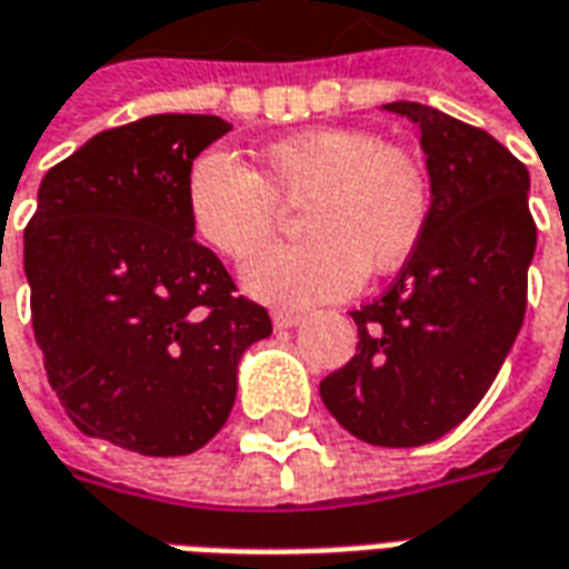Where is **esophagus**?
I'll list each match as a JSON object with an SVG mask.
<instances>
[{"label": "esophagus", "mask_w": 569, "mask_h": 569, "mask_svg": "<svg viewBox=\"0 0 569 569\" xmlns=\"http://www.w3.org/2000/svg\"><path fill=\"white\" fill-rule=\"evenodd\" d=\"M271 320L277 329H292V326L301 322V313H298V310H273Z\"/></svg>", "instance_id": "obj_1"}]
</instances>
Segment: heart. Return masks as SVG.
<instances>
[{
	"mask_svg": "<svg viewBox=\"0 0 569 569\" xmlns=\"http://www.w3.org/2000/svg\"><path fill=\"white\" fill-rule=\"evenodd\" d=\"M264 170L224 149L198 154L186 176L188 222L228 259L271 240L280 200H305L308 240L247 261L243 289L277 308H310L357 292L366 271L387 273L415 252L429 222V182L415 154L350 128L301 130L261 151Z\"/></svg>",
	"mask_w": 569,
	"mask_h": 569,
	"instance_id": "obj_1",
	"label": "heart"
}]
</instances>
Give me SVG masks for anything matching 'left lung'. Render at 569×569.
Returning <instances> with one entry per match:
<instances>
[{
    "instance_id": "obj_1",
    "label": "left lung",
    "mask_w": 569,
    "mask_h": 569,
    "mask_svg": "<svg viewBox=\"0 0 569 569\" xmlns=\"http://www.w3.org/2000/svg\"><path fill=\"white\" fill-rule=\"evenodd\" d=\"M383 112L420 128L429 222L393 286L350 313L357 353L320 396L357 439L418 448L463 423L509 357L537 224L527 167L488 130L408 100Z\"/></svg>"
}]
</instances>
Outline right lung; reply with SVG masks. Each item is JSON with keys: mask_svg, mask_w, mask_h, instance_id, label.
<instances>
[{"mask_svg": "<svg viewBox=\"0 0 569 569\" xmlns=\"http://www.w3.org/2000/svg\"><path fill=\"white\" fill-rule=\"evenodd\" d=\"M228 130L219 116H149L44 173L23 231L32 332L84 436L146 457L198 451L234 408L243 353L271 335L188 222V167Z\"/></svg>", "mask_w": 569, "mask_h": 569, "instance_id": "1", "label": "right lung"}]
</instances>
